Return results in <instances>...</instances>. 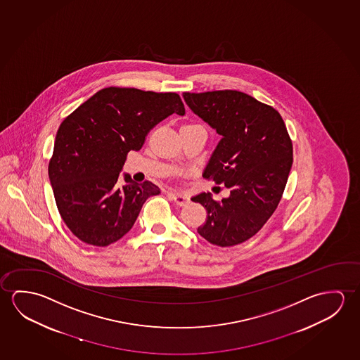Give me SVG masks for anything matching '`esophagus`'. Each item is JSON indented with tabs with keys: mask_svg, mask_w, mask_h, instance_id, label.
<instances>
[{
	"mask_svg": "<svg viewBox=\"0 0 360 360\" xmlns=\"http://www.w3.org/2000/svg\"><path fill=\"white\" fill-rule=\"evenodd\" d=\"M169 196L176 202L177 205L180 206H184L190 201V198H188V195L181 194V193H170Z\"/></svg>",
	"mask_w": 360,
	"mask_h": 360,
	"instance_id": "34e87169",
	"label": "esophagus"
}]
</instances>
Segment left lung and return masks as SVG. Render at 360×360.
<instances>
[{"mask_svg": "<svg viewBox=\"0 0 360 360\" xmlns=\"http://www.w3.org/2000/svg\"><path fill=\"white\" fill-rule=\"evenodd\" d=\"M194 114L221 140L202 176L230 188L221 201L210 193L193 198L207 212L198 228L214 245L234 246L257 234L278 207L292 165V143L279 112L235 90L184 92Z\"/></svg>", "mask_w": 360, "mask_h": 360, "instance_id": "left-lung-1", "label": "left lung"}]
</instances>
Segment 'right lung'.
<instances>
[{"label":"right lung","instance_id":"add662e5","mask_svg":"<svg viewBox=\"0 0 360 360\" xmlns=\"http://www.w3.org/2000/svg\"><path fill=\"white\" fill-rule=\"evenodd\" d=\"M172 114H185L175 92L106 87L80 105L58 127L49 164L58 212L71 233L89 245L108 246L130 231L143 202L160 194L155 184L125 175L129 151Z\"/></svg>","mask_w":360,"mask_h":360}]
</instances>
